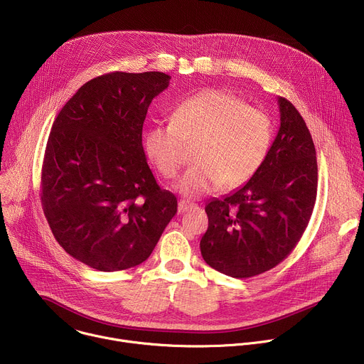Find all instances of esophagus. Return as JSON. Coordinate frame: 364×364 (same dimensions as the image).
Masks as SVG:
<instances>
[{"label":"esophagus","mask_w":364,"mask_h":364,"mask_svg":"<svg viewBox=\"0 0 364 364\" xmlns=\"http://www.w3.org/2000/svg\"><path fill=\"white\" fill-rule=\"evenodd\" d=\"M194 205H196L194 203H188V201H186V200H180V201H178V213H184V212L193 209Z\"/></svg>","instance_id":"34e87169"}]
</instances>
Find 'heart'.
I'll use <instances>...</instances> for the list:
<instances>
[{"label": "heart", "instance_id": "heart-1", "mask_svg": "<svg viewBox=\"0 0 364 364\" xmlns=\"http://www.w3.org/2000/svg\"><path fill=\"white\" fill-rule=\"evenodd\" d=\"M272 121L225 90H203L183 100L173 122L152 125L145 134V152L166 178H174L196 146L194 161L178 180L186 197H200L219 186L236 188L261 168L272 144Z\"/></svg>", "mask_w": 364, "mask_h": 364}]
</instances>
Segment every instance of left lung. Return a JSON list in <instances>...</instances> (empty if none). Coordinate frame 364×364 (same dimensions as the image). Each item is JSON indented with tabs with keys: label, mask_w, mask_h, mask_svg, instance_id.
Returning a JSON list of instances; mask_svg holds the SVG:
<instances>
[{
	"label": "left lung",
	"mask_w": 364,
	"mask_h": 364,
	"mask_svg": "<svg viewBox=\"0 0 364 364\" xmlns=\"http://www.w3.org/2000/svg\"><path fill=\"white\" fill-rule=\"evenodd\" d=\"M281 127L259 171L240 188L205 204L200 240L207 265L232 278L264 274L294 250L317 198L316 146L301 114L278 99Z\"/></svg>",
	"instance_id": "obj_1"
}]
</instances>
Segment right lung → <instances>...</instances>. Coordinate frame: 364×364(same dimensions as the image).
<instances>
[{"label": "right lung", "instance_id": "obj_1", "mask_svg": "<svg viewBox=\"0 0 364 364\" xmlns=\"http://www.w3.org/2000/svg\"><path fill=\"white\" fill-rule=\"evenodd\" d=\"M161 72H112L86 82L56 117L46 145L40 196L59 245L102 271L142 264L177 213L142 146L151 100L168 87Z\"/></svg>", "mask_w": 364, "mask_h": 364}]
</instances>
